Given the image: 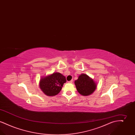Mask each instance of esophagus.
Instances as JSON below:
<instances>
[{"label": "esophagus", "instance_id": "obj_1", "mask_svg": "<svg viewBox=\"0 0 135 135\" xmlns=\"http://www.w3.org/2000/svg\"><path fill=\"white\" fill-rule=\"evenodd\" d=\"M73 79H72V80H71L70 81H69L68 83H70V84H72V83H73Z\"/></svg>", "mask_w": 135, "mask_h": 135}]
</instances>
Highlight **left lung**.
<instances>
[{"mask_svg": "<svg viewBox=\"0 0 135 135\" xmlns=\"http://www.w3.org/2000/svg\"><path fill=\"white\" fill-rule=\"evenodd\" d=\"M77 91L83 96H89L96 89V84L87 75L82 74L74 82Z\"/></svg>", "mask_w": 135, "mask_h": 135, "instance_id": "1", "label": "left lung"}]
</instances>
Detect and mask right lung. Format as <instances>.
<instances>
[{
  "label": "right lung",
  "instance_id": "right-lung-1",
  "mask_svg": "<svg viewBox=\"0 0 135 135\" xmlns=\"http://www.w3.org/2000/svg\"><path fill=\"white\" fill-rule=\"evenodd\" d=\"M66 82L64 76L60 73H54L40 79L39 86L46 95L54 96L58 94Z\"/></svg>",
  "mask_w": 135,
  "mask_h": 135
}]
</instances>
